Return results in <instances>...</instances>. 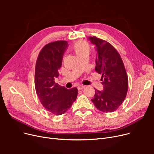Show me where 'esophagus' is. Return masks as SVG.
<instances>
[{"label": "esophagus", "instance_id": "1", "mask_svg": "<svg viewBox=\"0 0 154 154\" xmlns=\"http://www.w3.org/2000/svg\"><path fill=\"white\" fill-rule=\"evenodd\" d=\"M85 88L84 85H79V86L77 87V88H78L79 91L82 90V89H83V88Z\"/></svg>", "mask_w": 154, "mask_h": 154}]
</instances>
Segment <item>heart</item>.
<instances>
[{
  "instance_id": "heart-1",
  "label": "heart",
  "mask_w": 154,
  "mask_h": 154,
  "mask_svg": "<svg viewBox=\"0 0 154 154\" xmlns=\"http://www.w3.org/2000/svg\"><path fill=\"white\" fill-rule=\"evenodd\" d=\"M74 48L77 57L84 54H88L90 52L89 46L84 41L77 42L75 44Z\"/></svg>"
}]
</instances>
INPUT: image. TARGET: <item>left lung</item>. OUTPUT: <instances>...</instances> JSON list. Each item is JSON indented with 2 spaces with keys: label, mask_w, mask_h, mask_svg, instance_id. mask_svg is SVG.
<instances>
[{
  "label": "left lung",
  "mask_w": 154,
  "mask_h": 154,
  "mask_svg": "<svg viewBox=\"0 0 154 154\" xmlns=\"http://www.w3.org/2000/svg\"><path fill=\"white\" fill-rule=\"evenodd\" d=\"M97 52L95 70L102 74L103 91L95 89L92 102L103 112H113L122 104L128 90V77L122 59L109 42L96 37L87 38Z\"/></svg>",
  "instance_id": "obj_1"
}]
</instances>
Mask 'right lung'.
<instances>
[{
    "mask_svg": "<svg viewBox=\"0 0 154 154\" xmlns=\"http://www.w3.org/2000/svg\"><path fill=\"white\" fill-rule=\"evenodd\" d=\"M68 45L65 40L47 44L40 52L35 65V87L38 97L47 110L57 116L70 108L78 94L76 87L67 89L55 82Z\"/></svg>",
    "mask_w": 154,
    "mask_h": 154,
    "instance_id": "add662e5",
    "label": "right lung"
}]
</instances>
